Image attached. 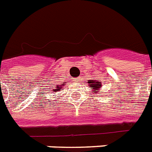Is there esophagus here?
Masks as SVG:
<instances>
[{
  "label": "esophagus",
  "instance_id": "1",
  "mask_svg": "<svg viewBox=\"0 0 152 152\" xmlns=\"http://www.w3.org/2000/svg\"><path fill=\"white\" fill-rule=\"evenodd\" d=\"M80 80H81L80 77H75V82H79V81H80Z\"/></svg>",
  "mask_w": 152,
  "mask_h": 152
}]
</instances>
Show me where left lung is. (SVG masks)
<instances>
[{"label":"left lung","instance_id":"8db88e82","mask_svg":"<svg viewBox=\"0 0 152 152\" xmlns=\"http://www.w3.org/2000/svg\"><path fill=\"white\" fill-rule=\"evenodd\" d=\"M88 83L89 84L88 86L90 88H91L92 89L94 90V91L98 92V90L100 88L102 87V83L100 82V81H93V80H88Z\"/></svg>","mask_w":152,"mask_h":152}]
</instances>
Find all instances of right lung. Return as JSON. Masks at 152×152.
I'll return each mask as SVG.
<instances>
[{"mask_svg": "<svg viewBox=\"0 0 152 152\" xmlns=\"http://www.w3.org/2000/svg\"><path fill=\"white\" fill-rule=\"evenodd\" d=\"M64 85L65 84H61V85H62V86H61V85H56V87L55 88V89H53V92H56V91H59V90H61V88H62Z\"/></svg>", "mask_w": 152, "mask_h": 152, "instance_id": "right-lung-1", "label": "right lung"}]
</instances>
